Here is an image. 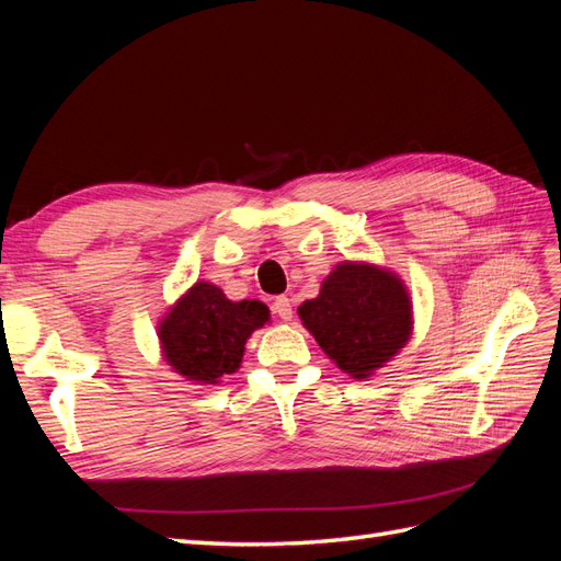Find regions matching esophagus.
Here are the masks:
<instances>
[{"label": "esophagus", "mask_w": 561, "mask_h": 561, "mask_svg": "<svg viewBox=\"0 0 561 561\" xmlns=\"http://www.w3.org/2000/svg\"><path fill=\"white\" fill-rule=\"evenodd\" d=\"M274 311L278 313L280 320H293V301L287 299L285 295L276 297V299H274Z\"/></svg>", "instance_id": "1"}]
</instances>
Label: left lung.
Segmentation results:
<instances>
[{"instance_id": "left-lung-1", "label": "left lung", "mask_w": 561, "mask_h": 561, "mask_svg": "<svg viewBox=\"0 0 561 561\" xmlns=\"http://www.w3.org/2000/svg\"><path fill=\"white\" fill-rule=\"evenodd\" d=\"M297 313L328 358L353 379H367L393 360L414 330L404 280L369 262H339L318 297Z\"/></svg>"}]
</instances>
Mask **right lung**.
<instances>
[{
  "label": "right lung",
  "mask_w": 561,
  "mask_h": 561,
  "mask_svg": "<svg viewBox=\"0 0 561 561\" xmlns=\"http://www.w3.org/2000/svg\"><path fill=\"white\" fill-rule=\"evenodd\" d=\"M271 322L260 299L231 301L208 280H196L161 316L157 336L163 360L186 381L213 386L243 363L245 342Z\"/></svg>",
  "instance_id": "obj_1"
}]
</instances>
